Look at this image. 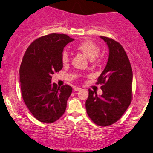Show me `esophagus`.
<instances>
[{"label":"esophagus","instance_id":"esophagus-1","mask_svg":"<svg viewBox=\"0 0 153 153\" xmlns=\"http://www.w3.org/2000/svg\"><path fill=\"white\" fill-rule=\"evenodd\" d=\"M81 90V88H78V87H74V88H73V90L74 91H79V90Z\"/></svg>","mask_w":153,"mask_h":153}]
</instances>
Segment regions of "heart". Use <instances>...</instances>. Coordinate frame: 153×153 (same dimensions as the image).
I'll list each match as a JSON object with an SVG mask.
<instances>
[{
  "label": "heart",
  "mask_w": 153,
  "mask_h": 153,
  "mask_svg": "<svg viewBox=\"0 0 153 153\" xmlns=\"http://www.w3.org/2000/svg\"><path fill=\"white\" fill-rule=\"evenodd\" d=\"M77 51L81 52L89 59L95 60L98 57V53L100 51V46L95 42L91 40H85L80 42L75 46ZM61 61L63 64H65L69 61L68 55L66 52H63L61 56Z\"/></svg>",
  "instance_id": "obj_1"
}]
</instances>
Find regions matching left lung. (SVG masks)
I'll return each mask as SVG.
<instances>
[{
  "mask_svg": "<svg viewBox=\"0 0 153 153\" xmlns=\"http://www.w3.org/2000/svg\"><path fill=\"white\" fill-rule=\"evenodd\" d=\"M107 44L109 55L105 68L97 79L102 94L89 89L85 102L88 117L95 124L108 126L117 122L132 100L133 72L123 46L113 39L100 36Z\"/></svg>",
  "mask_w": 153,
  "mask_h": 153,
  "instance_id": "1",
  "label": "left lung"
}]
</instances>
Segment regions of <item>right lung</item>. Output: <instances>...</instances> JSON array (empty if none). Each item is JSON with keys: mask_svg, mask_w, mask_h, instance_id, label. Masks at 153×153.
Masks as SVG:
<instances>
[{"mask_svg": "<svg viewBox=\"0 0 153 153\" xmlns=\"http://www.w3.org/2000/svg\"><path fill=\"white\" fill-rule=\"evenodd\" d=\"M74 40L52 33L36 39L27 49L20 68L22 99L32 114L46 123L55 122L66 109L73 89L51 83V75L63 68V48Z\"/></svg>", "mask_w": 153, "mask_h": 153, "instance_id": "obj_1", "label": "right lung"}]
</instances>
